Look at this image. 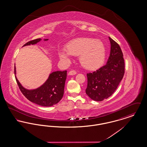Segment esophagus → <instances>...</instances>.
I'll use <instances>...</instances> for the list:
<instances>
[{
  "instance_id": "1",
  "label": "esophagus",
  "mask_w": 147,
  "mask_h": 147,
  "mask_svg": "<svg viewBox=\"0 0 147 147\" xmlns=\"http://www.w3.org/2000/svg\"><path fill=\"white\" fill-rule=\"evenodd\" d=\"M77 74V72L76 71L74 70H70V71L69 72L68 74L70 75V76H73V75H76Z\"/></svg>"
}]
</instances>
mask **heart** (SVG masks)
<instances>
[{"label":"heart","instance_id":"heart-1","mask_svg":"<svg viewBox=\"0 0 147 147\" xmlns=\"http://www.w3.org/2000/svg\"><path fill=\"white\" fill-rule=\"evenodd\" d=\"M65 51H59L61 59L68 62L70 55L79 56V62L85 68L95 70L104 63L106 49L103 42L99 40L89 37H80L67 43Z\"/></svg>","mask_w":147,"mask_h":147}]
</instances>
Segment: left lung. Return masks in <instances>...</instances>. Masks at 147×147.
I'll list each match as a JSON object with an SVG mask.
<instances>
[{"label": "left lung", "instance_id": "obj_1", "mask_svg": "<svg viewBox=\"0 0 147 147\" xmlns=\"http://www.w3.org/2000/svg\"><path fill=\"white\" fill-rule=\"evenodd\" d=\"M110 54L106 64L92 73H87L86 94L92 100L101 101L111 96L125 73V61L119 44L109 37Z\"/></svg>", "mask_w": 147, "mask_h": 147}]
</instances>
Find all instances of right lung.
<instances>
[{"label":"right lung","instance_id":"obj_1","mask_svg":"<svg viewBox=\"0 0 147 147\" xmlns=\"http://www.w3.org/2000/svg\"><path fill=\"white\" fill-rule=\"evenodd\" d=\"M48 40L45 39V41ZM41 40V38L35 39L27 42L23 46L35 45ZM67 72V70L56 71L51 73L48 79L42 86L34 90L24 88L16 76L15 79L21 92L29 101L37 105L49 107L57 104L63 98ZM14 73L16 74L15 67Z\"/></svg>","mask_w":147,"mask_h":147}]
</instances>
